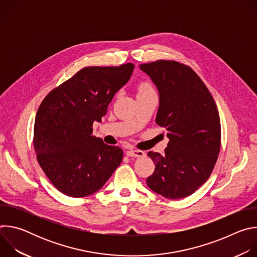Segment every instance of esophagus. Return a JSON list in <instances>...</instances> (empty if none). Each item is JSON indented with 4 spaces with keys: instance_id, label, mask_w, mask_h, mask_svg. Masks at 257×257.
Instances as JSON below:
<instances>
[{
    "instance_id": "1",
    "label": "esophagus",
    "mask_w": 257,
    "mask_h": 257,
    "mask_svg": "<svg viewBox=\"0 0 257 257\" xmlns=\"http://www.w3.org/2000/svg\"><path fill=\"white\" fill-rule=\"evenodd\" d=\"M126 155L128 157H133V158H143L145 157V153L139 150H128L126 152Z\"/></svg>"
}]
</instances>
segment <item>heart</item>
<instances>
[{
    "instance_id": "heart-1",
    "label": "heart",
    "mask_w": 257,
    "mask_h": 257,
    "mask_svg": "<svg viewBox=\"0 0 257 257\" xmlns=\"http://www.w3.org/2000/svg\"><path fill=\"white\" fill-rule=\"evenodd\" d=\"M150 89H153V87H152L151 84L148 83V82H144V83L140 84V86H139V91H142V90H150Z\"/></svg>"
}]
</instances>
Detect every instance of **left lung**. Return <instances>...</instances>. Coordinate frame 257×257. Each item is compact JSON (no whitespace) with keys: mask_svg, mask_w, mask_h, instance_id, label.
I'll list each match as a JSON object with an SVG mask.
<instances>
[{"mask_svg":"<svg viewBox=\"0 0 257 257\" xmlns=\"http://www.w3.org/2000/svg\"><path fill=\"white\" fill-rule=\"evenodd\" d=\"M140 69L156 84V122L170 141L164 155L149 152L156 164L146 184L169 199L191 195L210 176L221 149V121L215 101L196 73L176 61L159 60Z\"/></svg>","mask_w":257,"mask_h":257,"instance_id":"left-lung-1","label":"left lung"}]
</instances>
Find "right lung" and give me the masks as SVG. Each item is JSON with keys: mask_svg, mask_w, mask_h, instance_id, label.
<instances>
[{"mask_svg": "<svg viewBox=\"0 0 257 257\" xmlns=\"http://www.w3.org/2000/svg\"><path fill=\"white\" fill-rule=\"evenodd\" d=\"M133 70L132 63L85 67L42 101L34 122V151L46 176L63 194H93L121 164L122 149L93 136L92 124L101 121Z\"/></svg>", "mask_w": 257, "mask_h": 257, "instance_id": "obj_1", "label": "right lung"}]
</instances>
